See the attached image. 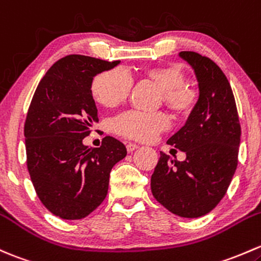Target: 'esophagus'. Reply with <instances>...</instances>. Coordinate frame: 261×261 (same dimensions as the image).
Here are the masks:
<instances>
[{
    "instance_id": "34e87169",
    "label": "esophagus",
    "mask_w": 261,
    "mask_h": 261,
    "mask_svg": "<svg viewBox=\"0 0 261 261\" xmlns=\"http://www.w3.org/2000/svg\"><path fill=\"white\" fill-rule=\"evenodd\" d=\"M138 147H139V145L133 144V142H130V144L126 145V149H127L128 152H133L134 150H136V149H138Z\"/></svg>"
}]
</instances>
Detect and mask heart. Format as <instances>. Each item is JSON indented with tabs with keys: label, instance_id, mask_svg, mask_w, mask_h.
Listing matches in <instances>:
<instances>
[{
	"label": "heart",
	"instance_id": "b5f03b06",
	"mask_svg": "<svg viewBox=\"0 0 261 261\" xmlns=\"http://www.w3.org/2000/svg\"><path fill=\"white\" fill-rule=\"evenodd\" d=\"M146 76L163 90L164 101L172 111L188 114L195 108L197 92L186 86V76L177 65L163 66L146 70ZM134 80L127 70L112 68L97 75L92 81L91 91L95 100L108 109H114L125 102L133 89ZM170 126V120L163 112H123L115 117L112 130L117 135L138 141H150Z\"/></svg>",
	"mask_w": 261,
	"mask_h": 261
}]
</instances>
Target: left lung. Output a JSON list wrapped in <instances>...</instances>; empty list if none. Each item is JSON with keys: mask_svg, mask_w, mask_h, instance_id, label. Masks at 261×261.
Wrapping results in <instances>:
<instances>
[{"mask_svg": "<svg viewBox=\"0 0 261 261\" xmlns=\"http://www.w3.org/2000/svg\"><path fill=\"white\" fill-rule=\"evenodd\" d=\"M199 82V98L185 125L167 144L186 153L184 161L160 152L151 175L152 195L181 218H200L220 202L238 166L241 127L226 76L213 60L181 51Z\"/></svg>", "mask_w": 261, "mask_h": 261, "instance_id": "8db88e82", "label": "left lung"}]
</instances>
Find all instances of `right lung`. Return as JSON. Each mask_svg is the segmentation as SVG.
I'll return each mask as SVG.
<instances>
[{"mask_svg": "<svg viewBox=\"0 0 261 261\" xmlns=\"http://www.w3.org/2000/svg\"><path fill=\"white\" fill-rule=\"evenodd\" d=\"M119 64L66 56L51 66L32 97L23 130L27 169L41 202L65 220L85 218L105 200L111 169L127 153L111 136L100 147L82 142L98 122L92 80Z\"/></svg>", "mask_w": 261, "mask_h": 261, "instance_id": "add662e5", "label": "right lung"}]
</instances>
